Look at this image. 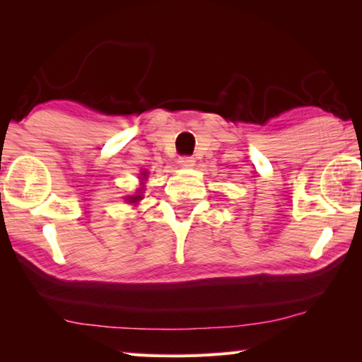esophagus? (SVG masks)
<instances>
[{
	"label": "esophagus",
	"instance_id": "34e87169",
	"mask_svg": "<svg viewBox=\"0 0 362 362\" xmlns=\"http://www.w3.org/2000/svg\"><path fill=\"white\" fill-rule=\"evenodd\" d=\"M193 164H194L193 156H180L179 158V166L180 168H192Z\"/></svg>",
	"mask_w": 362,
	"mask_h": 362
}]
</instances>
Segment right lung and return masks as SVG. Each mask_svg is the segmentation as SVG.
I'll return each mask as SVG.
<instances>
[{
  "label": "right lung",
  "mask_w": 362,
  "mask_h": 362,
  "mask_svg": "<svg viewBox=\"0 0 362 362\" xmlns=\"http://www.w3.org/2000/svg\"><path fill=\"white\" fill-rule=\"evenodd\" d=\"M144 175H145V174H144ZM140 198H142V196H140V194H136V196H131L129 201H131V203H137V201H139Z\"/></svg>",
  "instance_id": "obj_1"
}]
</instances>
